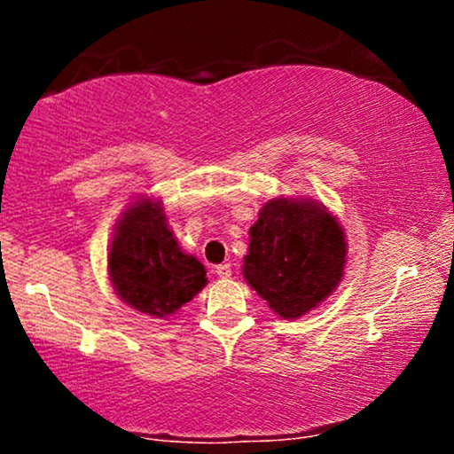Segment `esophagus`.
<instances>
[{"mask_svg": "<svg viewBox=\"0 0 454 454\" xmlns=\"http://www.w3.org/2000/svg\"><path fill=\"white\" fill-rule=\"evenodd\" d=\"M215 273H217V278H222V279L231 278V273H232L231 264H228V262H223V264H217V267H215Z\"/></svg>", "mask_w": 454, "mask_h": 454, "instance_id": "1", "label": "esophagus"}]
</instances>
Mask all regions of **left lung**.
<instances>
[{"mask_svg":"<svg viewBox=\"0 0 454 454\" xmlns=\"http://www.w3.org/2000/svg\"><path fill=\"white\" fill-rule=\"evenodd\" d=\"M343 267L346 234L320 202L273 198L249 228L243 278L284 320L320 305Z\"/></svg>","mask_w":454,"mask_h":454,"instance_id":"obj_1","label":"left lung"}]
</instances>
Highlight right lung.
Here are the masks:
<instances>
[{
    "label": "right lung",
    "mask_w": 454,
    "mask_h": 454,
    "mask_svg": "<svg viewBox=\"0 0 454 454\" xmlns=\"http://www.w3.org/2000/svg\"><path fill=\"white\" fill-rule=\"evenodd\" d=\"M108 275L119 299L151 317H166L205 288L207 270L181 252L160 202L143 198L114 228Z\"/></svg>",
    "instance_id": "add662e5"
}]
</instances>
